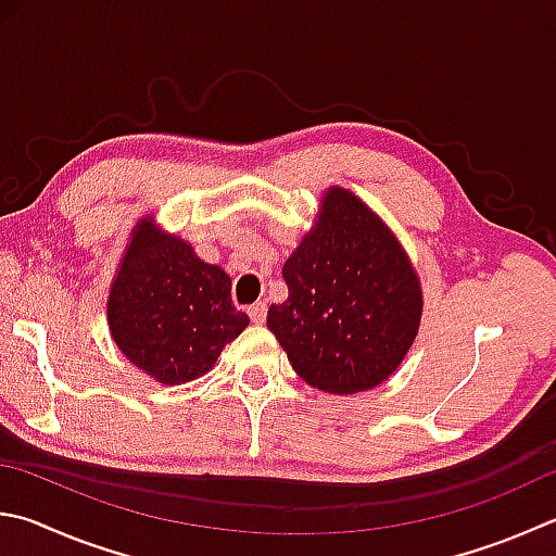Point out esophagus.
Returning <instances> with one entry per match:
<instances>
[{"instance_id":"1","label":"esophagus","mask_w":556,"mask_h":556,"mask_svg":"<svg viewBox=\"0 0 556 556\" xmlns=\"http://www.w3.org/2000/svg\"><path fill=\"white\" fill-rule=\"evenodd\" d=\"M248 313H250V320L255 323V326H262V323H265V318H267V304H265V301H257V304H252L248 308Z\"/></svg>"}]
</instances>
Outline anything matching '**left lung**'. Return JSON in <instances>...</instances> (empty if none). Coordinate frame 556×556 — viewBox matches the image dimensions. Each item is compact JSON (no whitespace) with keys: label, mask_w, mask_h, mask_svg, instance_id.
I'll return each mask as SVG.
<instances>
[{"label":"left lung","mask_w":556,"mask_h":556,"mask_svg":"<svg viewBox=\"0 0 556 556\" xmlns=\"http://www.w3.org/2000/svg\"><path fill=\"white\" fill-rule=\"evenodd\" d=\"M281 271L289 296L269 306L267 328L308 387L348 396L401 367L422 318L420 277L357 194L323 191L316 220Z\"/></svg>","instance_id":"8db88e82"}]
</instances>
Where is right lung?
<instances>
[{"mask_svg":"<svg viewBox=\"0 0 556 556\" xmlns=\"http://www.w3.org/2000/svg\"><path fill=\"white\" fill-rule=\"evenodd\" d=\"M106 323L130 365L163 387H179L204 377L250 318L236 311L226 271L146 214L118 260Z\"/></svg>","mask_w":556,"mask_h":556,"instance_id":"obj_1","label":"right lung"}]
</instances>
